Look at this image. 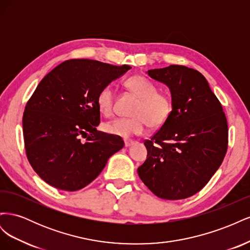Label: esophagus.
<instances>
[{
  "mask_svg": "<svg viewBox=\"0 0 250 250\" xmlns=\"http://www.w3.org/2000/svg\"><path fill=\"white\" fill-rule=\"evenodd\" d=\"M124 144H125V147H129L131 145H133L134 142L132 140H125L124 141Z\"/></svg>",
  "mask_w": 250,
  "mask_h": 250,
  "instance_id": "esophagus-1",
  "label": "esophagus"
}]
</instances>
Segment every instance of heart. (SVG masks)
<instances>
[{
    "label": "heart",
    "instance_id": "b5f03b06",
    "mask_svg": "<svg viewBox=\"0 0 250 250\" xmlns=\"http://www.w3.org/2000/svg\"><path fill=\"white\" fill-rule=\"evenodd\" d=\"M125 86L139 98L131 118H117L103 125L105 132L120 138H130L141 134L148 124L151 128L163 126L173 111L172 98L158 92L153 82L143 76H132L125 81ZM115 94L111 86H104L97 96L98 109L105 117L113 112Z\"/></svg>",
    "mask_w": 250,
    "mask_h": 250
}]
</instances>
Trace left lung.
<instances>
[{
  "label": "left lung",
  "mask_w": 250,
  "mask_h": 250,
  "mask_svg": "<svg viewBox=\"0 0 250 250\" xmlns=\"http://www.w3.org/2000/svg\"><path fill=\"white\" fill-rule=\"evenodd\" d=\"M147 73L170 88L173 111L144 143L147 160L139 167V176L162 199L191 197L208 183L228 151L225 113L198 71L172 64Z\"/></svg>",
  "instance_id": "left-lung-1"
}]
</instances>
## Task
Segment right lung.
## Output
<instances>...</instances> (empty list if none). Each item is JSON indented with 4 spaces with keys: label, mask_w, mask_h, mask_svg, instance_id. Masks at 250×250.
I'll list each match as a JSON object with an SVG mask.
<instances>
[{
    "label": "right lung",
    "mask_w": 250,
    "mask_h": 250,
    "mask_svg": "<svg viewBox=\"0 0 250 250\" xmlns=\"http://www.w3.org/2000/svg\"><path fill=\"white\" fill-rule=\"evenodd\" d=\"M130 69L70 59L40 82L25 107L22 132L28 161L47 184L62 191L80 190L124 147L121 138L97 130V96Z\"/></svg>",
    "instance_id": "right-lung-1"
}]
</instances>
